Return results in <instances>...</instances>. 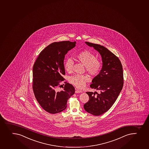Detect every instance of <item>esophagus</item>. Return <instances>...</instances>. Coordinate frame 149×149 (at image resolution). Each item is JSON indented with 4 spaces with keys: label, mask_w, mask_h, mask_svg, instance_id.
<instances>
[{
    "label": "esophagus",
    "mask_w": 149,
    "mask_h": 149,
    "mask_svg": "<svg viewBox=\"0 0 149 149\" xmlns=\"http://www.w3.org/2000/svg\"><path fill=\"white\" fill-rule=\"evenodd\" d=\"M81 91H79V90H78V89H76L75 91V93H81Z\"/></svg>",
    "instance_id": "obj_1"
}]
</instances>
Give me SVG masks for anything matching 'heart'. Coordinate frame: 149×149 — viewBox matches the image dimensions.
I'll return each mask as SVG.
<instances>
[{
    "instance_id": "b5f03b06",
    "label": "heart",
    "mask_w": 149,
    "mask_h": 149,
    "mask_svg": "<svg viewBox=\"0 0 149 149\" xmlns=\"http://www.w3.org/2000/svg\"><path fill=\"white\" fill-rule=\"evenodd\" d=\"M79 61L86 66V70L92 77L98 75L102 68L101 61L97 60L94 54L88 51H84L79 53L76 56ZM74 62L71 58H68L64 63V66L66 71L71 72ZM89 78L86 75L77 74L70 78V82L79 89H82L85 84L88 81Z\"/></svg>"
}]
</instances>
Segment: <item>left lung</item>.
I'll list each match as a JSON object with an SVG mask.
<instances>
[{"mask_svg": "<svg viewBox=\"0 0 149 149\" xmlns=\"http://www.w3.org/2000/svg\"><path fill=\"white\" fill-rule=\"evenodd\" d=\"M101 56L103 66L100 73L95 76L91 88L100 91L99 93L87 92L89 100L84 105L85 111L95 116L104 113L112 107L123 88V68L118 57L101 45L86 42Z\"/></svg>", "mask_w": 149, "mask_h": 149, "instance_id": "8db88e82", "label": "left lung"}]
</instances>
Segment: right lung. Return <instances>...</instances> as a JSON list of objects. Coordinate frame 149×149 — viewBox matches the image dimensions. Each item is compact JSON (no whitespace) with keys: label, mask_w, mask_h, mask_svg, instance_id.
<instances>
[{"label":"right lung","mask_w":149,"mask_h":149,"mask_svg":"<svg viewBox=\"0 0 149 149\" xmlns=\"http://www.w3.org/2000/svg\"><path fill=\"white\" fill-rule=\"evenodd\" d=\"M76 42H55L40 53L33 68V89L37 101L44 110L51 114L64 111L67 102L75 93L72 84L65 82L63 90L60 83L64 80V59Z\"/></svg>","instance_id":"right-lung-1"}]
</instances>
